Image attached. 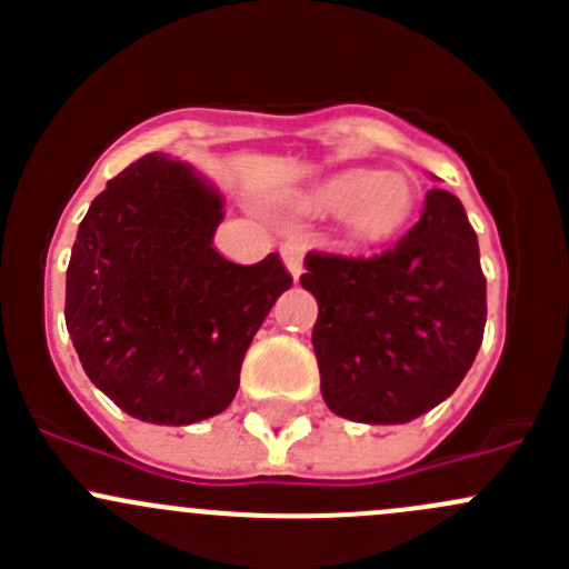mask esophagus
Segmentation results:
<instances>
[{"mask_svg":"<svg viewBox=\"0 0 569 569\" xmlns=\"http://www.w3.org/2000/svg\"><path fill=\"white\" fill-rule=\"evenodd\" d=\"M280 256H283L286 269L291 272V278H300L302 274V244L300 242H283L280 244Z\"/></svg>","mask_w":569,"mask_h":569,"instance_id":"34e87169","label":"esophagus"}]
</instances>
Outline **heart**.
<instances>
[{
  "label": "heart",
  "instance_id": "heart-1",
  "mask_svg": "<svg viewBox=\"0 0 569 569\" xmlns=\"http://www.w3.org/2000/svg\"><path fill=\"white\" fill-rule=\"evenodd\" d=\"M308 203L325 214H341L347 231L360 242H382L393 237L416 209V187L393 170L347 168L321 178L308 192Z\"/></svg>",
  "mask_w": 569,
  "mask_h": 569
}]
</instances>
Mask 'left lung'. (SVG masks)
<instances>
[{"label":"left lung","instance_id":"8db88e82","mask_svg":"<svg viewBox=\"0 0 569 569\" xmlns=\"http://www.w3.org/2000/svg\"><path fill=\"white\" fill-rule=\"evenodd\" d=\"M321 396L358 423H407L449 399L487 321L479 242L462 203L432 189L416 226L371 258L308 252Z\"/></svg>","mask_w":569,"mask_h":569}]
</instances>
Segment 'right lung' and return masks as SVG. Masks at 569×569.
Wrapping results in <instances>:
<instances>
[{
  "label": "right lung",
  "mask_w": 569,
  "mask_h": 569,
  "mask_svg": "<svg viewBox=\"0 0 569 569\" xmlns=\"http://www.w3.org/2000/svg\"><path fill=\"white\" fill-rule=\"evenodd\" d=\"M222 209L209 178L153 151L79 222L68 336L90 382L131 418L183 427L226 410L252 336L291 286L278 252L252 267L217 252Z\"/></svg>",
  "instance_id": "right-lung-1"
}]
</instances>
